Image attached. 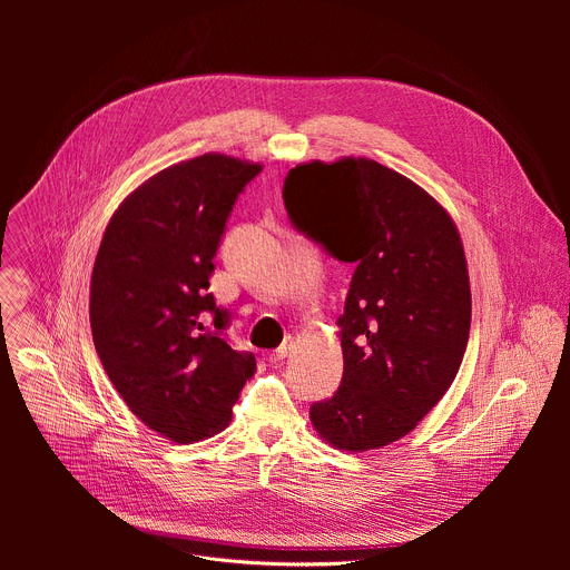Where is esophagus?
I'll return each mask as SVG.
<instances>
[{"label": "esophagus", "mask_w": 570, "mask_h": 570, "mask_svg": "<svg viewBox=\"0 0 570 570\" xmlns=\"http://www.w3.org/2000/svg\"><path fill=\"white\" fill-rule=\"evenodd\" d=\"M293 343H295V341H293V336H286V338H284V343H282V345L271 354V363H282V361L291 354Z\"/></svg>", "instance_id": "34e87169"}]
</instances>
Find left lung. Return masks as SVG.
I'll use <instances>...</instances> for the list:
<instances>
[{"instance_id": "8db88e82", "label": "left lung", "mask_w": 570, "mask_h": 570, "mask_svg": "<svg viewBox=\"0 0 570 570\" xmlns=\"http://www.w3.org/2000/svg\"><path fill=\"white\" fill-rule=\"evenodd\" d=\"M291 225L354 264L338 320L343 381L311 422L345 451L411 433L453 383L469 341L471 291L451 216L374 159L299 165L282 189Z\"/></svg>"}]
</instances>
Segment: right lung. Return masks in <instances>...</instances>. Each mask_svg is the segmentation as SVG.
Masks as SVG:
<instances>
[{"label":"right lung","instance_id":"1","mask_svg":"<svg viewBox=\"0 0 570 570\" xmlns=\"http://www.w3.org/2000/svg\"><path fill=\"white\" fill-rule=\"evenodd\" d=\"M262 174L225 155L174 165L135 189L106 227L92 271L97 354L128 409L174 442L227 426L255 354L227 341L232 313L209 293L238 194Z\"/></svg>","mask_w":570,"mask_h":570}]
</instances>
